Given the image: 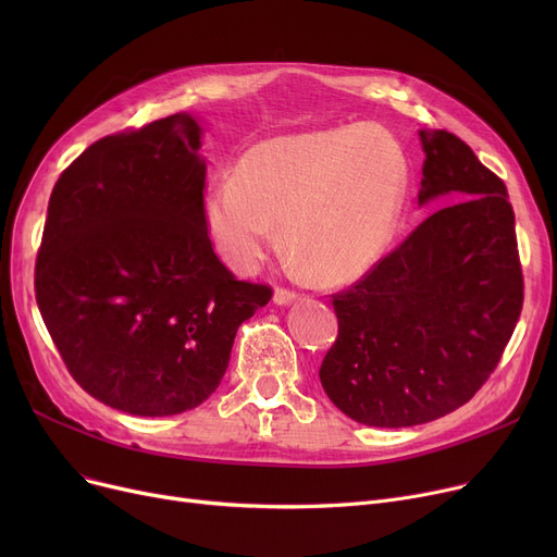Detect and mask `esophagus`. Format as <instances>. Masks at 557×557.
<instances>
[{"instance_id":"34e87169","label":"esophagus","mask_w":557,"mask_h":557,"mask_svg":"<svg viewBox=\"0 0 557 557\" xmlns=\"http://www.w3.org/2000/svg\"><path fill=\"white\" fill-rule=\"evenodd\" d=\"M298 298V294L296 290H290V288H284V286H277L275 288V294H273V300L277 302V305H290Z\"/></svg>"}]
</instances>
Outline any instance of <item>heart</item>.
Wrapping results in <instances>:
<instances>
[{
    "instance_id": "1",
    "label": "heart",
    "mask_w": 557,
    "mask_h": 557,
    "mask_svg": "<svg viewBox=\"0 0 557 557\" xmlns=\"http://www.w3.org/2000/svg\"><path fill=\"white\" fill-rule=\"evenodd\" d=\"M408 183L397 139L338 126L261 141L205 191V223L230 269L250 273L277 242L325 282L366 273L393 239Z\"/></svg>"
}]
</instances>
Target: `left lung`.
<instances>
[{"label": "left lung", "mask_w": 557, "mask_h": 557, "mask_svg": "<svg viewBox=\"0 0 557 557\" xmlns=\"http://www.w3.org/2000/svg\"><path fill=\"white\" fill-rule=\"evenodd\" d=\"M424 219L332 298L338 336L320 384L368 426H413L470 401L499 366L523 307L515 212L504 181L449 131H420Z\"/></svg>", "instance_id": "8db88e82"}]
</instances>
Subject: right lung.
<instances>
[{
	"mask_svg": "<svg viewBox=\"0 0 557 557\" xmlns=\"http://www.w3.org/2000/svg\"><path fill=\"white\" fill-rule=\"evenodd\" d=\"M198 149L189 114L106 135L49 198L36 302L74 382L131 416L208 399L239 325L273 296L216 257Z\"/></svg>",
	"mask_w": 557,
	"mask_h": 557,
	"instance_id": "1",
	"label": "right lung"
}]
</instances>
